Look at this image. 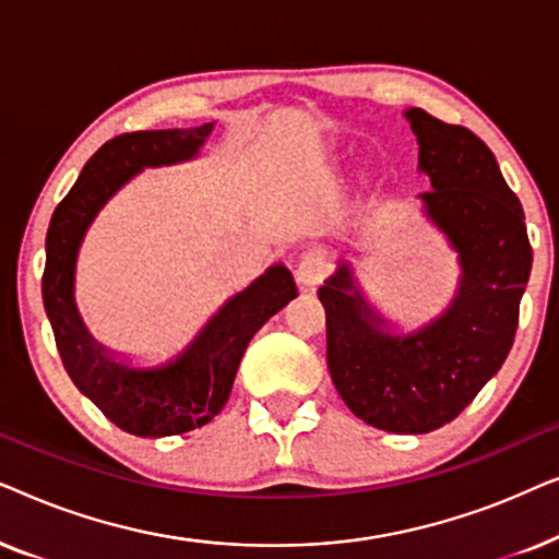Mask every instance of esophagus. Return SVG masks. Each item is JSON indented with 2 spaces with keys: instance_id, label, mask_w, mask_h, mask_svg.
I'll list each match as a JSON object with an SVG mask.
<instances>
[{
  "instance_id": "1",
  "label": "esophagus",
  "mask_w": 559,
  "mask_h": 559,
  "mask_svg": "<svg viewBox=\"0 0 559 559\" xmlns=\"http://www.w3.org/2000/svg\"><path fill=\"white\" fill-rule=\"evenodd\" d=\"M328 270H331V257H328V251L323 247H310L302 251L300 259H297L295 274L300 287L312 289L325 280Z\"/></svg>"
}]
</instances>
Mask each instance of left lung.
<instances>
[{
    "label": "left lung",
    "mask_w": 559,
    "mask_h": 559,
    "mask_svg": "<svg viewBox=\"0 0 559 559\" xmlns=\"http://www.w3.org/2000/svg\"><path fill=\"white\" fill-rule=\"evenodd\" d=\"M404 119L419 144V193L427 221L455 251L453 300L417 331L400 333L341 262L318 289L325 308L328 369L358 419L396 435H425L453 423L507 361L530 282L532 247L524 211L493 152L471 129L423 109Z\"/></svg>",
    "instance_id": "1"
}]
</instances>
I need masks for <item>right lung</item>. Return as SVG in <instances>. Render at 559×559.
<instances>
[{"instance_id": "obj_1", "label": "right lung", "mask_w": 559, "mask_h": 559, "mask_svg": "<svg viewBox=\"0 0 559 559\" xmlns=\"http://www.w3.org/2000/svg\"><path fill=\"white\" fill-rule=\"evenodd\" d=\"M213 132V121L190 129L119 134L83 167L58 203L45 236L43 302L58 354L73 384L114 425L136 438H167L211 423L231 394L236 371L254 333L297 297L285 264L228 297L178 356L159 366H132L102 346L75 305V262L88 226L109 198L144 167L193 159Z\"/></svg>"}]
</instances>
